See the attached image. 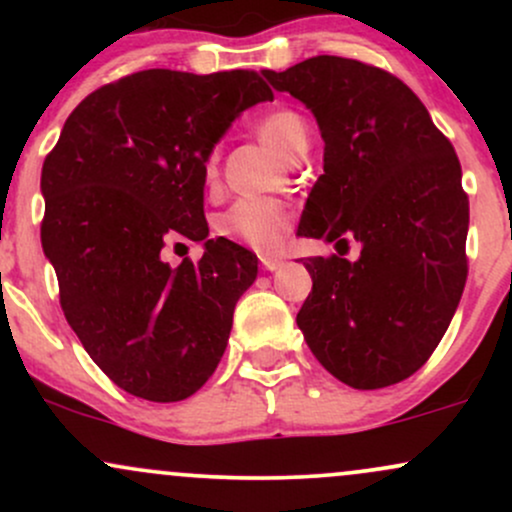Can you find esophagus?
I'll use <instances>...</instances> for the list:
<instances>
[{
	"mask_svg": "<svg viewBox=\"0 0 512 512\" xmlns=\"http://www.w3.org/2000/svg\"><path fill=\"white\" fill-rule=\"evenodd\" d=\"M260 264H262V269H267V272H274V269H279L281 264H284V260H281V257H274V255H262Z\"/></svg>",
	"mask_w": 512,
	"mask_h": 512,
	"instance_id": "esophagus-1",
	"label": "esophagus"
}]
</instances>
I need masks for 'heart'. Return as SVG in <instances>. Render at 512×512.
Here are the masks:
<instances>
[{"label": "heart", "instance_id": "b5f03b06", "mask_svg": "<svg viewBox=\"0 0 512 512\" xmlns=\"http://www.w3.org/2000/svg\"><path fill=\"white\" fill-rule=\"evenodd\" d=\"M262 142H267L276 154L284 158L296 156L301 146L308 144V127L296 110L276 108L257 122ZM219 178V149H211L204 158V180ZM291 226V209L279 199L243 197L233 202L216 219V231L221 236L240 240L257 250H274L286 238Z\"/></svg>", "mask_w": 512, "mask_h": 512}]
</instances>
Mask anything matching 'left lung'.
Instances as JSON below:
<instances>
[{"mask_svg":"<svg viewBox=\"0 0 512 512\" xmlns=\"http://www.w3.org/2000/svg\"><path fill=\"white\" fill-rule=\"evenodd\" d=\"M313 110L325 173L298 236L337 243L308 257L313 291L298 310L305 342L337 380L378 390L407 380L448 330L467 281L469 199L450 139L395 74L317 55L262 72ZM362 243L356 263L341 245Z\"/></svg>","mask_w":512,"mask_h":512,"instance_id":"8db88e82","label":"left lung"}]
</instances>
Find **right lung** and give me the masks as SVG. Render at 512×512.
<instances>
[{"label": "right lung", "instance_id": "right-lung-1", "mask_svg": "<svg viewBox=\"0 0 512 512\" xmlns=\"http://www.w3.org/2000/svg\"><path fill=\"white\" fill-rule=\"evenodd\" d=\"M272 98L252 69H144L88 93L45 156L40 240L64 317L129 395L180 402L219 366L257 257L207 238L204 158ZM182 239H204L203 260L170 268L162 248Z\"/></svg>", "mask_w": 512, "mask_h": 512}]
</instances>
